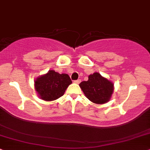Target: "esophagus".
I'll return each instance as SVG.
<instances>
[{"mask_svg":"<svg viewBox=\"0 0 150 150\" xmlns=\"http://www.w3.org/2000/svg\"><path fill=\"white\" fill-rule=\"evenodd\" d=\"M74 82L75 83H76V84H79V83L81 82V80L80 79H78V80H76V81H74Z\"/></svg>","mask_w":150,"mask_h":150,"instance_id":"34e87169","label":"esophagus"}]
</instances>
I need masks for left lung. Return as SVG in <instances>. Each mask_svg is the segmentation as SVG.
<instances>
[{"instance_id": "obj_1", "label": "left lung", "mask_w": 150, "mask_h": 150, "mask_svg": "<svg viewBox=\"0 0 150 150\" xmlns=\"http://www.w3.org/2000/svg\"><path fill=\"white\" fill-rule=\"evenodd\" d=\"M79 86L85 96L97 104L108 102L114 90V84L98 72L89 75L88 80L81 82Z\"/></svg>"}]
</instances>
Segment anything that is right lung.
I'll use <instances>...</instances> for the list:
<instances>
[{"mask_svg":"<svg viewBox=\"0 0 150 150\" xmlns=\"http://www.w3.org/2000/svg\"><path fill=\"white\" fill-rule=\"evenodd\" d=\"M72 81L67 74H59L49 70L35 81V88L40 99L44 101H53L64 95Z\"/></svg>","mask_w":150,"mask_h":150,"instance_id":"add662e5","label":"right lung"}]
</instances>
